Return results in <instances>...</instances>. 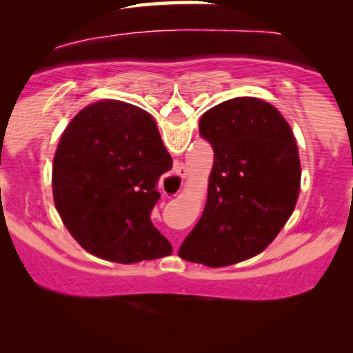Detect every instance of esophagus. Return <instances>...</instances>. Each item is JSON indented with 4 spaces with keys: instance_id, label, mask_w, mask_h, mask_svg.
I'll return each mask as SVG.
<instances>
[{
    "instance_id": "1",
    "label": "esophagus",
    "mask_w": 353,
    "mask_h": 353,
    "mask_svg": "<svg viewBox=\"0 0 353 353\" xmlns=\"http://www.w3.org/2000/svg\"><path fill=\"white\" fill-rule=\"evenodd\" d=\"M185 165L182 163H177L176 164V171L171 177H169V181H171V184L176 188V190H179L182 188V182H184V177H185Z\"/></svg>"
}]
</instances>
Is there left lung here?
I'll return each mask as SVG.
<instances>
[{"mask_svg": "<svg viewBox=\"0 0 353 353\" xmlns=\"http://www.w3.org/2000/svg\"><path fill=\"white\" fill-rule=\"evenodd\" d=\"M199 132L212 144L204 212L179 257L228 267L261 254L292 216L301 190L299 148L272 104L234 98L210 108Z\"/></svg>", "mask_w": 353, "mask_h": 353, "instance_id": "8db88e82", "label": "left lung"}]
</instances>
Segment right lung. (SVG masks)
Here are the masks:
<instances>
[{
	"instance_id": "obj_1",
	"label": "right lung",
	"mask_w": 353,
	"mask_h": 353,
	"mask_svg": "<svg viewBox=\"0 0 353 353\" xmlns=\"http://www.w3.org/2000/svg\"><path fill=\"white\" fill-rule=\"evenodd\" d=\"M154 117L124 101L83 108L66 125L52 159V197L61 221L89 254L119 264L172 254L151 222L171 171Z\"/></svg>"
}]
</instances>
